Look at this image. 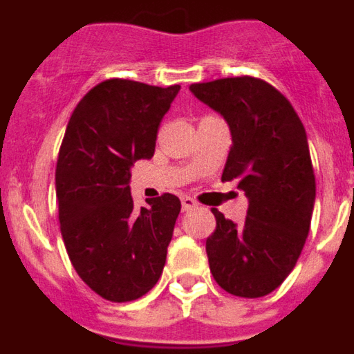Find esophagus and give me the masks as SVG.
<instances>
[{
	"mask_svg": "<svg viewBox=\"0 0 354 354\" xmlns=\"http://www.w3.org/2000/svg\"><path fill=\"white\" fill-rule=\"evenodd\" d=\"M180 202H183V211H193V209L198 207V204H196L192 196H180Z\"/></svg>",
	"mask_w": 354,
	"mask_h": 354,
	"instance_id": "esophagus-1",
	"label": "esophagus"
}]
</instances>
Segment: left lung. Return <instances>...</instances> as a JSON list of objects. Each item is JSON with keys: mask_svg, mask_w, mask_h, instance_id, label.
Masks as SVG:
<instances>
[{"mask_svg": "<svg viewBox=\"0 0 354 354\" xmlns=\"http://www.w3.org/2000/svg\"><path fill=\"white\" fill-rule=\"evenodd\" d=\"M189 90L227 120L232 147L221 180L237 179L248 198L241 225L212 209L209 268L227 292L261 298L289 277L310 230L315 175L305 127L286 97L257 77H223Z\"/></svg>", "mask_w": 354, "mask_h": 354, "instance_id": "obj_1", "label": "left lung"}]
</instances>
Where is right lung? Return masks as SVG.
Masks as SVG:
<instances>
[{
	"instance_id": "right-lung-1",
	"label": "right lung",
	"mask_w": 354,
	"mask_h": 354,
	"mask_svg": "<svg viewBox=\"0 0 354 354\" xmlns=\"http://www.w3.org/2000/svg\"><path fill=\"white\" fill-rule=\"evenodd\" d=\"M106 80L76 106L56 162L58 218L68 259L101 298L126 303L158 283L180 212L171 193L134 209L131 168L154 156L162 117L179 93Z\"/></svg>"
}]
</instances>
